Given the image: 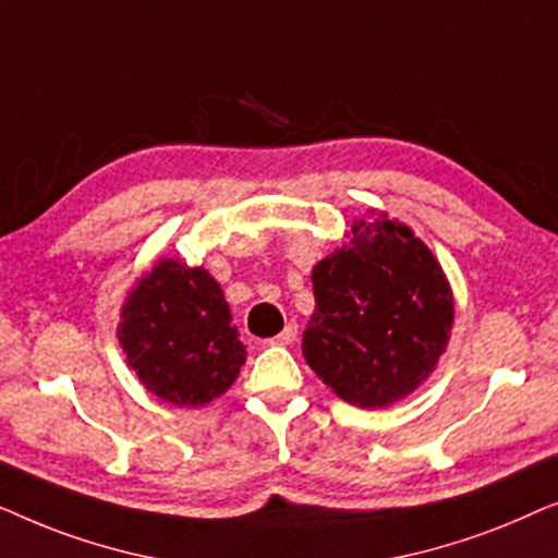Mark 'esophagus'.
I'll return each mask as SVG.
<instances>
[{
	"instance_id": "1",
	"label": "esophagus",
	"mask_w": 558,
	"mask_h": 558,
	"mask_svg": "<svg viewBox=\"0 0 558 558\" xmlns=\"http://www.w3.org/2000/svg\"><path fill=\"white\" fill-rule=\"evenodd\" d=\"M294 340H296V325L289 323L284 330H281L277 338H271L269 342H271V345H292Z\"/></svg>"
}]
</instances>
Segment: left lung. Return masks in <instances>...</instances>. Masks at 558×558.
I'll return each mask as SVG.
<instances>
[{
  "label": "left lung",
  "mask_w": 558,
  "mask_h": 558,
  "mask_svg": "<svg viewBox=\"0 0 558 558\" xmlns=\"http://www.w3.org/2000/svg\"><path fill=\"white\" fill-rule=\"evenodd\" d=\"M315 312L302 335L310 368L342 401L403 399L445 353L454 300L429 248L386 216L357 220L350 241L312 269Z\"/></svg>",
  "instance_id": "obj_1"
}]
</instances>
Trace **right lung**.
Listing matches in <instances>:
<instances>
[{"label":"right lung","instance_id":"obj_1","mask_svg":"<svg viewBox=\"0 0 558 558\" xmlns=\"http://www.w3.org/2000/svg\"><path fill=\"white\" fill-rule=\"evenodd\" d=\"M119 342L147 391L187 409L226 393L246 363L218 281L172 258L132 289Z\"/></svg>","mask_w":558,"mask_h":558}]
</instances>
